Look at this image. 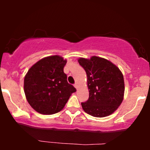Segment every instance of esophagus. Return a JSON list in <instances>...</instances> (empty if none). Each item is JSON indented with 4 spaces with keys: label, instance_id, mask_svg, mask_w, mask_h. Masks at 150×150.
<instances>
[{
    "label": "esophagus",
    "instance_id": "34e87169",
    "mask_svg": "<svg viewBox=\"0 0 150 150\" xmlns=\"http://www.w3.org/2000/svg\"><path fill=\"white\" fill-rule=\"evenodd\" d=\"M74 87H75L76 89H78V87H79V85H78V84H77V83L74 84Z\"/></svg>",
    "mask_w": 150,
    "mask_h": 150
}]
</instances>
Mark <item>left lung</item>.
<instances>
[{
	"mask_svg": "<svg viewBox=\"0 0 150 150\" xmlns=\"http://www.w3.org/2000/svg\"><path fill=\"white\" fill-rule=\"evenodd\" d=\"M78 61L87 74L89 92L87 101L81 103L84 111L96 117L113 113L124 100L125 87L122 71L102 57L80 58Z\"/></svg>",
	"mask_w": 150,
	"mask_h": 150,
	"instance_id": "8db88e82",
	"label": "left lung"
}]
</instances>
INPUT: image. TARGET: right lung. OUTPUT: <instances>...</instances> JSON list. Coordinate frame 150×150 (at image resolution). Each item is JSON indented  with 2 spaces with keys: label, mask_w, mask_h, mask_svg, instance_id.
<instances>
[{
  "label": "right lung",
  "mask_w": 150,
  "mask_h": 150,
  "mask_svg": "<svg viewBox=\"0 0 150 150\" xmlns=\"http://www.w3.org/2000/svg\"><path fill=\"white\" fill-rule=\"evenodd\" d=\"M67 60L59 55L43 58L28 69L24 91L28 104L44 115L57 113L64 108L76 89L67 83L63 71Z\"/></svg>",
  "instance_id": "add662e5"
}]
</instances>
